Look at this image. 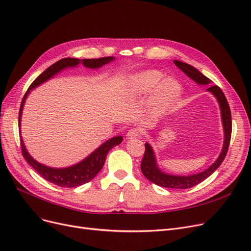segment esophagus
<instances>
[{
    "instance_id": "obj_1",
    "label": "esophagus",
    "mask_w": 251,
    "mask_h": 251,
    "mask_svg": "<svg viewBox=\"0 0 251 251\" xmlns=\"http://www.w3.org/2000/svg\"><path fill=\"white\" fill-rule=\"evenodd\" d=\"M139 135H140V131L137 128H132V129L128 130V132L126 134L127 138H135V137H138Z\"/></svg>"
}]
</instances>
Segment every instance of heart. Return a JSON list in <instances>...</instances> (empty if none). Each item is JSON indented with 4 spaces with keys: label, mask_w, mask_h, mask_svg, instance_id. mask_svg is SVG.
Returning a JSON list of instances; mask_svg holds the SVG:
<instances>
[{
    "label": "heart",
    "mask_w": 251,
    "mask_h": 251,
    "mask_svg": "<svg viewBox=\"0 0 251 251\" xmlns=\"http://www.w3.org/2000/svg\"><path fill=\"white\" fill-rule=\"evenodd\" d=\"M164 78L158 71H145L130 78L129 85L136 95H145L155 88L151 93V102L158 112L165 111L176 102L180 95V85L174 79Z\"/></svg>",
    "instance_id": "b5f03b06"
}]
</instances>
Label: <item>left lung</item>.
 <instances>
[{"label": "left lung", "instance_id": "1", "mask_svg": "<svg viewBox=\"0 0 251 251\" xmlns=\"http://www.w3.org/2000/svg\"><path fill=\"white\" fill-rule=\"evenodd\" d=\"M174 64L181 70L184 74H186L189 78H191L193 81H195L199 85H208L211 83V80L207 77L196 68L192 67L191 64H188L186 62L174 60ZM212 93L217 100V102L220 104L221 108V116H222V122L224 127V146L223 150L219 158L213 163L211 166H209L206 170L193 174V176H171V174L163 172L157 164V160L155 157L154 150H152L151 146L147 143L145 144L146 151L145 155L141 161V172L144 173V176L152 183L157 184L160 187L169 188V189H189L192 187H195L196 184H198L205 180L207 177H209L211 174L221 166L223 161L226 158V155L227 152L228 145H230L231 140V134H232V116H231V110L228 106L227 100L222 89L216 85H209L208 88L206 89Z\"/></svg>", "mask_w": 251, "mask_h": 251}]
</instances>
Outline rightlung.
Returning a JSON list of instances; mask_svg holds the SVG:
<instances>
[{
  "mask_svg": "<svg viewBox=\"0 0 251 251\" xmlns=\"http://www.w3.org/2000/svg\"><path fill=\"white\" fill-rule=\"evenodd\" d=\"M115 57L113 56L101 57L97 59L95 58L94 59H79V58L68 57V58H62L57 62L53 63L51 67H49L46 71L43 72L39 77L31 83V85L28 87L26 93L25 94L24 100L21 101L20 110H19V117H18L19 127H20V121H21V115H23V108L30 90L36 88L37 86L43 84L44 82L48 81L53 77V75H55L56 74H58L59 72H61L62 70L67 68L78 67L80 63H82L84 67L88 69H100L102 67V65L113 61ZM122 140H123L122 136H115L111 139L106 140L105 143H103L100 148H97L93 152H91L88 157L85 158L81 162L77 163V164L70 167H65V168H53V167H48L44 164H41V163H39L38 161H36L34 158H32L26 151L23 137L20 135L21 151H23V155L28 164L34 168L43 178H45L49 182L56 184L58 187H63V188L79 187L93 179L97 176V173H99L103 167L107 152L110 151L114 147L121 144Z\"/></svg>",
  "mask_w": 251,
  "mask_h": 251,
  "instance_id": "add662e5",
  "label": "right lung"
}]
</instances>
